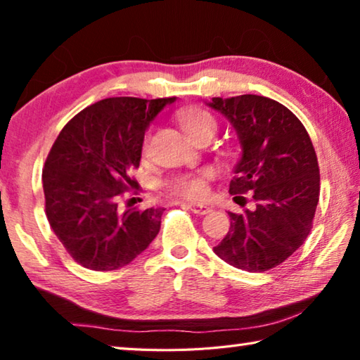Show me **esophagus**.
<instances>
[{
    "label": "esophagus",
    "instance_id": "obj_1",
    "mask_svg": "<svg viewBox=\"0 0 360 360\" xmlns=\"http://www.w3.org/2000/svg\"><path fill=\"white\" fill-rule=\"evenodd\" d=\"M187 207L191 209L192 212L198 214V215H205L212 211V206L209 205H202V202H187Z\"/></svg>",
    "mask_w": 360,
    "mask_h": 360
}]
</instances>
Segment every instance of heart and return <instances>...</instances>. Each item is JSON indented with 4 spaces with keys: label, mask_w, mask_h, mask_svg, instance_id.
Listing matches in <instances>:
<instances>
[{
    "label": "heart",
    "mask_w": 360,
    "mask_h": 360,
    "mask_svg": "<svg viewBox=\"0 0 360 360\" xmlns=\"http://www.w3.org/2000/svg\"><path fill=\"white\" fill-rule=\"evenodd\" d=\"M179 124L187 136H193L201 132H215L217 122L211 113L205 110L192 108L179 115ZM211 176V172H201L193 176H182L173 182V191L187 198H201L206 195V179Z\"/></svg>",
    "instance_id": "b5f03b06"
}]
</instances>
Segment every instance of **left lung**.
<instances>
[{"instance_id": "obj_1", "label": "left lung", "mask_w": 360, "mask_h": 360, "mask_svg": "<svg viewBox=\"0 0 360 360\" xmlns=\"http://www.w3.org/2000/svg\"><path fill=\"white\" fill-rule=\"evenodd\" d=\"M243 148L230 193L253 192L257 205L228 212L230 231L214 252L230 266L264 272L291 257L311 230L319 200L315 148L296 116L277 101L244 94L212 97Z\"/></svg>"}]
</instances>
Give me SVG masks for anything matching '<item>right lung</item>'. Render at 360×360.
Returning <instances> with one entry per match:
<instances>
[{
  "label": "right lung",
  "mask_w": 360,
  "mask_h": 360,
  "mask_svg": "<svg viewBox=\"0 0 360 360\" xmlns=\"http://www.w3.org/2000/svg\"><path fill=\"white\" fill-rule=\"evenodd\" d=\"M176 97H110L82 110L64 126L42 172L51 230L78 264L115 271L145 252L160 230L165 209H120L134 187L145 134Z\"/></svg>",
  "instance_id": "add662e5"
}]
</instances>
